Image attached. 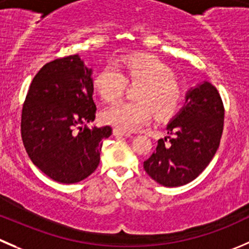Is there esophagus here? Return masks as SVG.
I'll return each instance as SVG.
<instances>
[{
	"mask_svg": "<svg viewBox=\"0 0 249 249\" xmlns=\"http://www.w3.org/2000/svg\"><path fill=\"white\" fill-rule=\"evenodd\" d=\"M113 135H114V136H125V137L131 136V134H130V132L124 131V130H122V129H118V127H114V129H113Z\"/></svg>",
	"mask_w": 249,
	"mask_h": 249,
	"instance_id": "esophagus-1",
	"label": "esophagus"
}]
</instances>
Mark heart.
Returning <instances> with one entry per match:
<instances>
[{
	"label": "heart",
	"instance_id": "obj_1",
	"mask_svg": "<svg viewBox=\"0 0 249 249\" xmlns=\"http://www.w3.org/2000/svg\"><path fill=\"white\" fill-rule=\"evenodd\" d=\"M118 67L106 66L95 75L93 89L106 102L122 97L127 81L141 85L136 90V101H120L103 112L105 123L124 131H132L151 122L168 120L180 110L183 92L171 69L151 54H129L118 59Z\"/></svg>",
	"mask_w": 249,
	"mask_h": 249
}]
</instances>
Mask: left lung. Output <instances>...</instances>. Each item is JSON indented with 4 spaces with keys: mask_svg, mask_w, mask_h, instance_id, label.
Wrapping results in <instances>:
<instances>
[{
    "mask_svg": "<svg viewBox=\"0 0 249 249\" xmlns=\"http://www.w3.org/2000/svg\"><path fill=\"white\" fill-rule=\"evenodd\" d=\"M224 103L215 86L203 83L186 96V105L168 125L166 139L143 161L146 173L160 185L178 187L197 178L219 148Z\"/></svg>",
    "mask_w": 249,
    "mask_h": 249,
    "instance_id": "1",
    "label": "left lung"
}]
</instances>
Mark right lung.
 <instances>
[{
	"mask_svg": "<svg viewBox=\"0 0 249 249\" xmlns=\"http://www.w3.org/2000/svg\"><path fill=\"white\" fill-rule=\"evenodd\" d=\"M91 69L78 54L57 58L34 76L21 109L20 131L29 158L57 182L75 183L100 164L112 127H81L96 118Z\"/></svg>",
	"mask_w": 249,
	"mask_h": 249,
	"instance_id": "add662e5",
	"label": "right lung"
}]
</instances>
